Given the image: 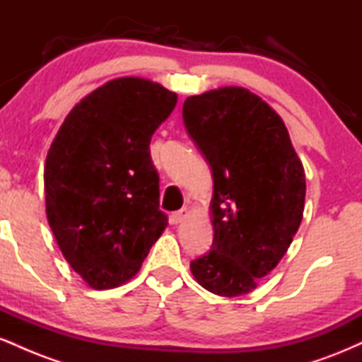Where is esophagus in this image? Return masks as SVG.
<instances>
[{"label":"esophagus","instance_id":"esophagus-1","mask_svg":"<svg viewBox=\"0 0 362 362\" xmlns=\"http://www.w3.org/2000/svg\"><path fill=\"white\" fill-rule=\"evenodd\" d=\"M189 209H187V207H182V209L180 211H177V213H173L172 214V221L173 223H184L185 221V219L187 218H189Z\"/></svg>","mask_w":362,"mask_h":362}]
</instances>
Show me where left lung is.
Instances as JSON below:
<instances>
[{
	"mask_svg": "<svg viewBox=\"0 0 362 362\" xmlns=\"http://www.w3.org/2000/svg\"><path fill=\"white\" fill-rule=\"evenodd\" d=\"M190 138L213 170V247L190 262L202 288L219 296L252 293L288 252L305 211V168L281 115L242 86L184 102Z\"/></svg>",
	"mask_w": 362,
	"mask_h": 362,
	"instance_id": "8db88e82",
	"label": "left lung"
}]
</instances>
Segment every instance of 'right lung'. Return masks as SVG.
<instances>
[{
    "label": "right lung",
    "mask_w": 362,
    "mask_h": 362,
    "mask_svg": "<svg viewBox=\"0 0 362 362\" xmlns=\"http://www.w3.org/2000/svg\"><path fill=\"white\" fill-rule=\"evenodd\" d=\"M175 105L177 93L160 83L115 78L81 98L52 139L45 214L64 259L90 288L131 281L168 226L149 143Z\"/></svg>",
    "instance_id": "add662e5"
}]
</instances>
